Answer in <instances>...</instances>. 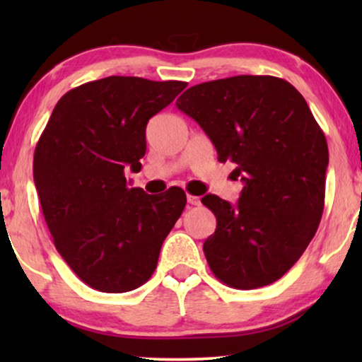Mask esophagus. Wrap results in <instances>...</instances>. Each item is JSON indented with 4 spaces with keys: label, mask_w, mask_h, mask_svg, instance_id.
Returning <instances> with one entry per match:
<instances>
[{
    "label": "esophagus",
    "mask_w": 362,
    "mask_h": 362,
    "mask_svg": "<svg viewBox=\"0 0 362 362\" xmlns=\"http://www.w3.org/2000/svg\"><path fill=\"white\" fill-rule=\"evenodd\" d=\"M187 204L191 206H199L201 204V199L197 196H192V194H187Z\"/></svg>",
    "instance_id": "obj_1"
}]
</instances>
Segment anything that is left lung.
I'll return each mask as SVG.
<instances>
[{
	"mask_svg": "<svg viewBox=\"0 0 362 362\" xmlns=\"http://www.w3.org/2000/svg\"><path fill=\"white\" fill-rule=\"evenodd\" d=\"M176 107L199 123L221 163L244 181L232 206L207 194L216 232L204 255L217 280L252 290L300 259L325 209L328 143L303 95L274 76H235L187 88Z\"/></svg>",
	"mask_w": 362,
	"mask_h": 362,
	"instance_id": "left-lung-1",
	"label": "left lung"
}]
</instances>
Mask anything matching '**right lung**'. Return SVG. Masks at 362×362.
Listing matches in <instances>:
<instances>
[{
	"mask_svg": "<svg viewBox=\"0 0 362 362\" xmlns=\"http://www.w3.org/2000/svg\"><path fill=\"white\" fill-rule=\"evenodd\" d=\"M187 83L112 76L69 90L34 151V185L54 245L93 290L125 293L150 280L186 194L128 187L141 168L146 123Z\"/></svg>",
	"mask_w": 362,
	"mask_h": 362,
	"instance_id": "obj_1",
	"label": "right lung"
}]
</instances>
